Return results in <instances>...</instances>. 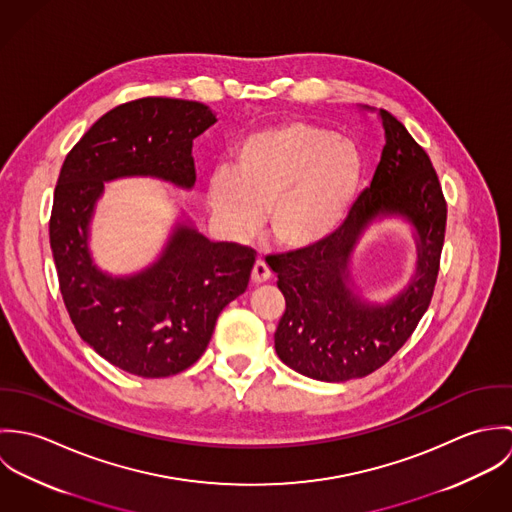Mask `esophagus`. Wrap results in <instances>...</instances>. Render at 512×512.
I'll return each mask as SVG.
<instances>
[{
  "instance_id": "1",
  "label": "esophagus",
  "mask_w": 512,
  "mask_h": 512,
  "mask_svg": "<svg viewBox=\"0 0 512 512\" xmlns=\"http://www.w3.org/2000/svg\"><path fill=\"white\" fill-rule=\"evenodd\" d=\"M270 276H272V272H270L268 264H266L262 258L256 260V264H254V268H252V282H254V284H264V282L270 280Z\"/></svg>"
}]
</instances>
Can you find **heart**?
Returning a JSON list of instances; mask_svg holds the SVG:
<instances>
[{
  "mask_svg": "<svg viewBox=\"0 0 512 512\" xmlns=\"http://www.w3.org/2000/svg\"><path fill=\"white\" fill-rule=\"evenodd\" d=\"M363 155L325 126L292 120L250 134L209 185L222 226L248 236L268 213V232L286 250L327 240L347 219L363 183Z\"/></svg>",
  "mask_w": 512,
  "mask_h": 512,
  "instance_id": "b5f03b06",
  "label": "heart"
}]
</instances>
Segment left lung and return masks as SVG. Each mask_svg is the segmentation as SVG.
<instances>
[{
	"label": "left lung",
	"instance_id": "8db88e82",
	"mask_svg": "<svg viewBox=\"0 0 512 512\" xmlns=\"http://www.w3.org/2000/svg\"><path fill=\"white\" fill-rule=\"evenodd\" d=\"M386 146L347 220L321 244L270 254L286 311L276 353L303 376L345 382L386 365L412 337L430 307L445 238L447 203L438 173L390 112L380 110ZM380 214H402L419 232V276L386 306L363 304L346 288L348 258L365 226Z\"/></svg>",
	"mask_w": 512,
	"mask_h": 512
}]
</instances>
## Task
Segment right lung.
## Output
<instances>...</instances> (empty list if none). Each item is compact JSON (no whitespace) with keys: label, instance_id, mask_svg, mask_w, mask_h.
<instances>
[{"label":"right lung","instance_id":"right-lung-1","mask_svg":"<svg viewBox=\"0 0 512 512\" xmlns=\"http://www.w3.org/2000/svg\"><path fill=\"white\" fill-rule=\"evenodd\" d=\"M215 122L201 102L138 98L94 122L61 167L49 238L65 307L82 341L136 376H171L201 359L220 311L248 288L256 250L181 226L146 272L110 278L88 254L92 209L116 177L193 187V140Z\"/></svg>","mask_w":512,"mask_h":512}]
</instances>
